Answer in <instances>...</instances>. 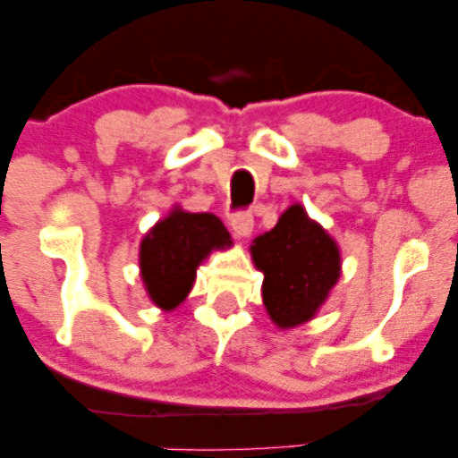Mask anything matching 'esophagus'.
<instances>
[{
  "instance_id": "34e87169",
  "label": "esophagus",
  "mask_w": 458,
  "mask_h": 458,
  "mask_svg": "<svg viewBox=\"0 0 458 458\" xmlns=\"http://www.w3.org/2000/svg\"><path fill=\"white\" fill-rule=\"evenodd\" d=\"M230 225H233L234 236H239V239H247V236L251 234V230H254V217L243 211L234 213L233 217H230Z\"/></svg>"
}]
</instances>
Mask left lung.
Listing matches in <instances>:
<instances>
[{
	"label": "left lung",
	"mask_w": 458,
	"mask_h": 458,
	"mask_svg": "<svg viewBox=\"0 0 458 458\" xmlns=\"http://www.w3.org/2000/svg\"><path fill=\"white\" fill-rule=\"evenodd\" d=\"M256 269L265 273L262 301L282 329L314 318L340 277V250L301 204L282 213L276 228L250 247Z\"/></svg>",
	"instance_id": "1"
}]
</instances>
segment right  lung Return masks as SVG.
Wrapping results in <instances>:
<instances>
[{
	"instance_id": "add662e5",
	"label": "right lung",
	"mask_w": 458,
	"mask_h": 458,
	"mask_svg": "<svg viewBox=\"0 0 458 458\" xmlns=\"http://www.w3.org/2000/svg\"><path fill=\"white\" fill-rule=\"evenodd\" d=\"M233 245L222 219L211 213H187L174 207L141 239L140 269L146 293L161 310L185 301L196 269L213 250Z\"/></svg>"
}]
</instances>
